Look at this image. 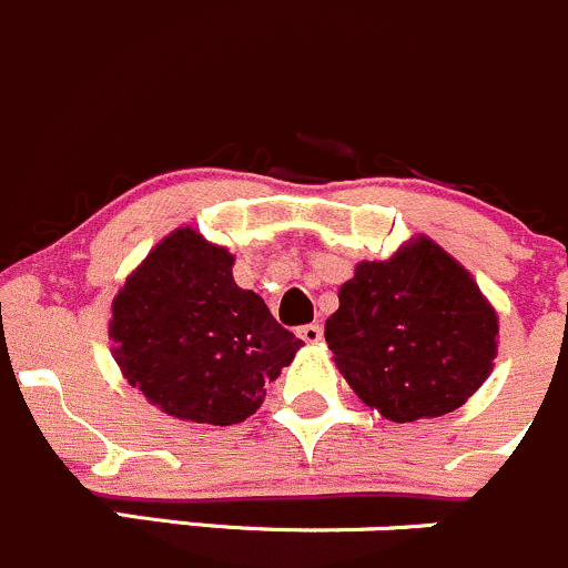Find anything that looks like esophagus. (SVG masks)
Here are the masks:
<instances>
[{"label": "esophagus", "instance_id": "obj_1", "mask_svg": "<svg viewBox=\"0 0 568 568\" xmlns=\"http://www.w3.org/2000/svg\"><path fill=\"white\" fill-rule=\"evenodd\" d=\"M297 336H301L303 342H308V345H317V342L323 339V325L320 323L301 325V328H297Z\"/></svg>", "mask_w": 568, "mask_h": 568}]
</instances>
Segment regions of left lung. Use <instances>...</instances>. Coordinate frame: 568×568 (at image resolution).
Returning a JSON list of instances; mask_svg holds the SVG:
<instances>
[{
    "label": "left lung",
    "mask_w": 568,
    "mask_h": 568,
    "mask_svg": "<svg viewBox=\"0 0 568 568\" xmlns=\"http://www.w3.org/2000/svg\"><path fill=\"white\" fill-rule=\"evenodd\" d=\"M336 369L392 423L462 408L491 375L499 320L475 276L417 234L389 260L358 262L325 320Z\"/></svg>",
    "instance_id": "1"
}]
</instances>
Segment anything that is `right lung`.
Listing matches in <instances>:
<instances>
[{
    "label": "right lung",
    "mask_w": 568,
    "mask_h": 568,
    "mask_svg": "<svg viewBox=\"0 0 568 568\" xmlns=\"http://www.w3.org/2000/svg\"><path fill=\"white\" fill-rule=\"evenodd\" d=\"M234 254L193 226L149 251L112 297V358L162 414L234 425L265 400L303 342L254 290L237 286Z\"/></svg>",
    "instance_id": "1"
}]
</instances>
